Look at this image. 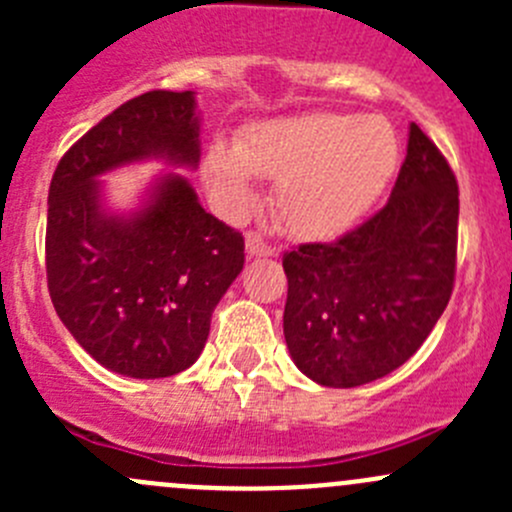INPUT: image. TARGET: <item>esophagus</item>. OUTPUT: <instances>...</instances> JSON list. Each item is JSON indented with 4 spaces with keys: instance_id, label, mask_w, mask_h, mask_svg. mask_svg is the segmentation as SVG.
<instances>
[{
    "instance_id": "esophagus-1",
    "label": "esophagus",
    "mask_w": 512,
    "mask_h": 512,
    "mask_svg": "<svg viewBox=\"0 0 512 512\" xmlns=\"http://www.w3.org/2000/svg\"><path fill=\"white\" fill-rule=\"evenodd\" d=\"M245 247H247V255H250V257H272V255H277L275 247H272L270 242L265 240V237L257 235V232H247Z\"/></svg>"
}]
</instances>
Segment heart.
<instances>
[{"instance_id":"b5f03b06","label":"heart","mask_w":512,"mask_h":512,"mask_svg":"<svg viewBox=\"0 0 512 512\" xmlns=\"http://www.w3.org/2000/svg\"><path fill=\"white\" fill-rule=\"evenodd\" d=\"M399 136L384 116L312 111L245 128L235 151L215 143L205 183L227 210L250 208L252 183L275 180L277 215L307 240L339 235L371 208L399 165Z\"/></svg>"}]
</instances>
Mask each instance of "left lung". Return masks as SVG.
<instances>
[{
	"label": "left lung",
	"instance_id": "8db88e82",
	"mask_svg": "<svg viewBox=\"0 0 512 512\" xmlns=\"http://www.w3.org/2000/svg\"><path fill=\"white\" fill-rule=\"evenodd\" d=\"M456 250V175L411 123L389 203L339 240L307 242L282 257L285 339L299 371L352 389L399 369L451 299Z\"/></svg>",
	"mask_w": 512,
	"mask_h": 512
}]
</instances>
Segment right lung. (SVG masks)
Masks as SVG:
<instances>
[{
    "instance_id": "right-lung-1",
    "label": "right lung",
    "mask_w": 512,
    "mask_h": 512,
    "mask_svg": "<svg viewBox=\"0 0 512 512\" xmlns=\"http://www.w3.org/2000/svg\"><path fill=\"white\" fill-rule=\"evenodd\" d=\"M148 156L198 165L193 91H148L101 118L56 165L46 218L56 314L98 364L133 379L198 359L215 304L245 265L242 232L205 213L180 175L131 220L103 213L98 175Z\"/></svg>"
}]
</instances>
